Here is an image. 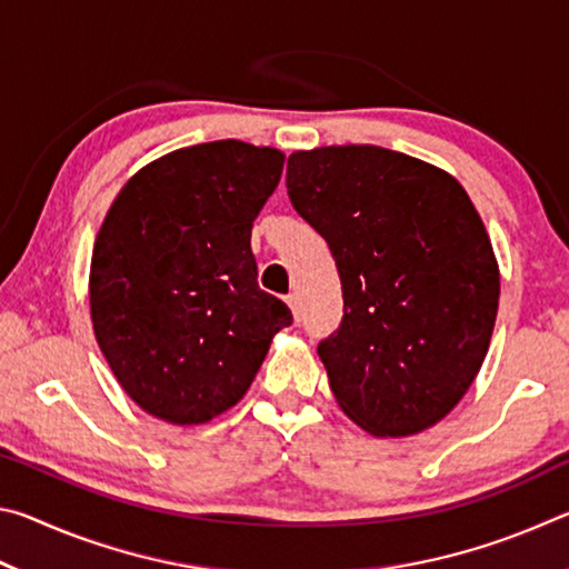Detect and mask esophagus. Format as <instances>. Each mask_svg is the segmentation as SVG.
<instances>
[{"label":"esophagus","mask_w":569,"mask_h":569,"mask_svg":"<svg viewBox=\"0 0 569 569\" xmlns=\"http://www.w3.org/2000/svg\"><path fill=\"white\" fill-rule=\"evenodd\" d=\"M286 303L291 306V311H293V319H296V321H301V316H303L301 296H298V293H288V296H286Z\"/></svg>","instance_id":"1"}]
</instances>
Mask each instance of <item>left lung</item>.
Returning <instances> with one entry per match:
<instances>
[{"label":"left lung","instance_id":"left-lung-1","mask_svg":"<svg viewBox=\"0 0 569 569\" xmlns=\"http://www.w3.org/2000/svg\"><path fill=\"white\" fill-rule=\"evenodd\" d=\"M286 188L341 276L343 319L319 343L336 401L377 437L435 427L479 373L499 306L497 258L467 190L377 146L298 150Z\"/></svg>","mask_w":569,"mask_h":569}]
</instances>
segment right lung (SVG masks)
I'll use <instances>...</instances> for the list:
<instances>
[{"instance_id":"right-lung-1","label":"right lung","mask_w":569,"mask_h":569,"mask_svg":"<svg viewBox=\"0 0 569 569\" xmlns=\"http://www.w3.org/2000/svg\"><path fill=\"white\" fill-rule=\"evenodd\" d=\"M283 152L216 140L168 152L124 182L94 240L92 329L124 393L170 423L243 399L293 316L258 288L250 228Z\"/></svg>"}]
</instances>
